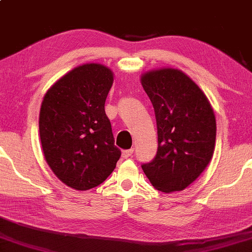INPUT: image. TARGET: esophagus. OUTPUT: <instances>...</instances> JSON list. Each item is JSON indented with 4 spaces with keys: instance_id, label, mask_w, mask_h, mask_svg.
<instances>
[{
    "instance_id": "34e87169",
    "label": "esophagus",
    "mask_w": 252,
    "mask_h": 252,
    "mask_svg": "<svg viewBox=\"0 0 252 252\" xmlns=\"http://www.w3.org/2000/svg\"><path fill=\"white\" fill-rule=\"evenodd\" d=\"M133 150H134L133 148H131V149H126V150H123V152H122V156L125 157V158H129V157L132 156Z\"/></svg>"
}]
</instances>
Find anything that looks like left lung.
<instances>
[{"instance_id": "1", "label": "left lung", "mask_w": 252, "mask_h": 252, "mask_svg": "<svg viewBox=\"0 0 252 252\" xmlns=\"http://www.w3.org/2000/svg\"><path fill=\"white\" fill-rule=\"evenodd\" d=\"M141 85L155 110L158 148L142 170L165 193L185 190L213 158L216 119L207 96L179 69L162 67L141 74Z\"/></svg>"}]
</instances>
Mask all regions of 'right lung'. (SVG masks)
Masks as SVG:
<instances>
[{
	"mask_svg": "<svg viewBox=\"0 0 252 252\" xmlns=\"http://www.w3.org/2000/svg\"><path fill=\"white\" fill-rule=\"evenodd\" d=\"M113 81L110 67L86 63L60 78L43 98L39 137L45 160L72 189L99 186L121 156L104 108Z\"/></svg>",
	"mask_w": 252,
	"mask_h": 252,
	"instance_id": "1",
	"label": "right lung"
}]
</instances>
